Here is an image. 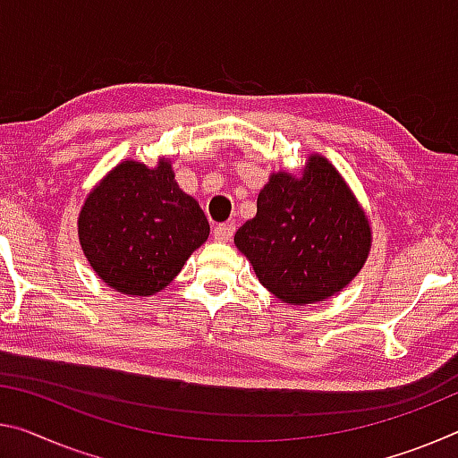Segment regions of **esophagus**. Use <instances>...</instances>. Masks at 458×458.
<instances>
[{
	"mask_svg": "<svg viewBox=\"0 0 458 458\" xmlns=\"http://www.w3.org/2000/svg\"><path fill=\"white\" fill-rule=\"evenodd\" d=\"M232 234H234V226L232 224H217L214 228V238L217 242H228Z\"/></svg>",
	"mask_w": 458,
	"mask_h": 458,
	"instance_id": "1",
	"label": "esophagus"
}]
</instances>
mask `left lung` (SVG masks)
<instances>
[{
  "label": "left lung",
  "mask_w": 458,
  "mask_h": 458,
  "mask_svg": "<svg viewBox=\"0 0 458 458\" xmlns=\"http://www.w3.org/2000/svg\"><path fill=\"white\" fill-rule=\"evenodd\" d=\"M234 244L268 292L303 306L352 281L371 249V228L338 171L314 155L300 179L271 175Z\"/></svg>",
  "instance_id": "left-lung-1"
}]
</instances>
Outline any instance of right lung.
I'll use <instances>...</instances> for the list:
<instances>
[{
    "instance_id": "obj_1",
    "label": "right lung",
    "mask_w": 458,
    "mask_h": 458,
    "mask_svg": "<svg viewBox=\"0 0 458 458\" xmlns=\"http://www.w3.org/2000/svg\"><path fill=\"white\" fill-rule=\"evenodd\" d=\"M208 236L206 214L179 190L166 161L155 169L118 165L79 216V241L93 271L126 295L161 292Z\"/></svg>"
}]
</instances>
